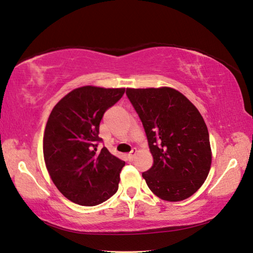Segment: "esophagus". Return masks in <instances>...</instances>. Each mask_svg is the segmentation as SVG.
Returning a JSON list of instances; mask_svg holds the SVG:
<instances>
[{"instance_id": "1", "label": "esophagus", "mask_w": 253, "mask_h": 253, "mask_svg": "<svg viewBox=\"0 0 253 253\" xmlns=\"http://www.w3.org/2000/svg\"><path fill=\"white\" fill-rule=\"evenodd\" d=\"M136 153H137V150H136V149H132V151L129 153V155L127 156L128 160H129V161H132L133 159H135V157H136Z\"/></svg>"}]
</instances>
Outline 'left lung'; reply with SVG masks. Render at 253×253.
<instances>
[{"label":"left lung","mask_w":253,"mask_h":253,"mask_svg":"<svg viewBox=\"0 0 253 253\" xmlns=\"http://www.w3.org/2000/svg\"><path fill=\"white\" fill-rule=\"evenodd\" d=\"M127 96L145 128L153 165L142 177L153 194L168 202L189 199L211 166L209 129L189 98L169 86L131 88Z\"/></svg>","instance_id":"1"}]
</instances>
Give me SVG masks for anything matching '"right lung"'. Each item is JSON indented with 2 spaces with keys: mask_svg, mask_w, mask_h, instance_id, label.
Instances as JSON below:
<instances>
[{
  "mask_svg": "<svg viewBox=\"0 0 253 253\" xmlns=\"http://www.w3.org/2000/svg\"><path fill=\"white\" fill-rule=\"evenodd\" d=\"M125 93V87L85 85L59 101L48 117L42 150L47 171L64 197L82 206L105 202L118 190L125 162L105 147L97 150L104 113Z\"/></svg>",
  "mask_w": 253,
  "mask_h": 253,
  "instance_id": "add662e5",
  "label": "right lung"
}]
</instances>
